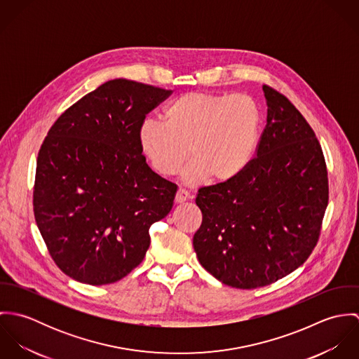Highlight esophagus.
<instances>
[{"label":"esophagus","mask_w":359,"mask_h":359,"mask_svg":"<svg viewBox=\"0 0 359 359\" xmlns=\"http://www.w3.org/2000/svg\"><path fill=\"white\" fill-rule=\"evenodd\" d=\"M189 199V194L185 191V189H178L177 195H175V203H184Z\"/></svg>","instance_id":"esophagus-1"}]
</instances>
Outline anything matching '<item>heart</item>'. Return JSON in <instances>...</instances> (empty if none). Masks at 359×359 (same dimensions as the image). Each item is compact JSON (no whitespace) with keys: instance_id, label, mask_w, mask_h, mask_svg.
<instances>
[{"instance_id":"b5f03b06","label":"heart","mask_w":359,"mask_h":359,"mask_svg":"<svg viewBox=\"0 0 359 359\" xmlns=\"http://www.w3.org/2000/svg\"><path fill=\"white\" fill-rule=\"evenodd\" d=\"M163 121L147 118L138 127L141 154L160 175L177 174L188 158L184 178L201 185L231 182L253 161L258 149L261 109L246 94L187 93L164 109Z\"/></svg>"}]
</instances>
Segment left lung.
Returning a JSON list of instances; mask_svg holds the SVG:
<instances>
[{
    "label": "left lung",
    "mask_w": 359,
    "mask_h": 359,
    "mask_svg": "<svg viewBox=\"0 0 359 359\" xmlns=\"http://www.w3.org/2000/svg\"><path fill=\"white\" fill-rule=\"evenodd\" d=\"M266 126L257 157L233 181L201 188L203 219L194 236L199 262L236 289L292 273L312 253L329 199L322 148L303 114L262 86Z\"/></svg>",
    "instance_id": "left-lung-1"
}]
</instances>
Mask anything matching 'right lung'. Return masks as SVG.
Instances as JSON below:
<instances>
[{
	"label": "right lung",
	"mask_w": 359,
	"mask_h": 359,
	"mask_svg": "<svg viewBox=\"0 0 359 359\" xmlns=\"http://www.w3.org/2000/svg\"><path fill=\"white\" fill-rule=\"evenodd\" d=\"M172 91L116 79L65 110L37 157L33 205L55 264L100 286L137 268L177 185L147 164L138 127Z\"/></svg>",
	"instance_id": "obj_1"
}]
</instances>
